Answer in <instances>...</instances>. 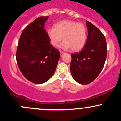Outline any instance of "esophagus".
<instances>
[{"instance_id": "obj_1", "label": "esophagus", "mask_w": 121, "mask_h": 121, "mask_svg": "<svg viewBox=\"0 0 121 121\" xmlns=\"http://www.w3.org/2000/svg\"><path fill=\"white\" fill-rule=\"evenodd\" d=\"M60 53L61 56H63L64 54V52H62V51H60Z\"/></svg>"}]
</instances>
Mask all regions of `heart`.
Instances as JSON below:
<instances>
[{
  "label": "heart",
  "mask_w": 121,
  "mask_h": 121,
  "mask_svg": "<svg viewBox=\"0 0 121 121\" xmlns=\"http://www.w3.org/2000/svg\"><path fill=\"white\" fill-rule=\"evenodd\" d=\"M47 36L52 46L57 47L63 37L61 47L67 50L78 51L85 45L87 30L85 26L72 20H63L56 23L53 28L47 30Z\"/></svg>",
  "instance_id": "b5f03b06"
}]
</instances>
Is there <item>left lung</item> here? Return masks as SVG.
<instances>
[{
  "instance_id": "left-lung-1",
  "label": "left lung",
  "mask_w": 121,
  "mask_h": 121,
  "mask_svg": "<svg viewBox=\"0 0 121 121\" xmlns=\"http://www.w3.org/2000/svg\"><path fill=\"white\" fill-rule=\"evenodd\" d=\"M87 37L83 49L72 54L70 70L72 76L80 84H89L101 73L107 56L105 37L100 30L86 21Z\"/></svg>"
}]
</instances>
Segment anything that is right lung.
<instances>
[{
  "instance_id": "obj_1",
  "label": "right lung",
  "mask_w": 121,
  "mask_h": 121,
  "mask_svg": "<svg viewBox=\"0 0 121 121\" xmlns=\"http://www.w3.org/2000/svg\"><path fill=\"white\" fill-rule=\"evenodd\" d=\"M49 16L37 18L23 30L16 54L23 76L32 83L41 84L49 80L56 70L60 53L50 44L44 30Z\"/></svg>"
}]
</instances>
